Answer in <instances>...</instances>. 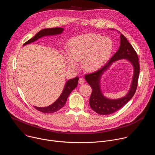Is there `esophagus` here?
<instances>
[{"mask_svg":"<svg viewBox=\"0 0 155 155\" xmlns=\"http://www.w3.org/2000/svg\"><path fill=\"white\" fill-rule=\"evenodd\" d=\"M78 83H79V84H83V83H84V79L83 78H80V79H79V80H78Z\"/></svg>","mask_w":155,"mask_h":155,"instance_id":"obj_1","label":"esophagus"}]
</instances>
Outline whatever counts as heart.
Segmentation results:
<instances>
[{
    "mask_svg": "<svg viewBox=\"0 0 155 155\" xmlns=\"http://www.w3.org/2000/svg\"><path fill=\"white\" fill-rule=\"evenodd\" d=\"M65 61L70 68H76L82 61L87 71H94L104 65L113 50V43L108 37L95 34H86L71 38L68 44Z\"/></svg>",
    "mask_w": 155,
    "mask_h": 155,
    "instance_id": "1",
    "label": "heart"
}]
</instances>
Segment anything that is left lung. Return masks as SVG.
<instances>
[{
    "label": "left lung",
    "instance_id": "1",
    "mask_svg": "<svg viewBox=\"0 0 155 155\" xmlns=\"http://www.w3.org/2000/svg\"><path fill=\"white\" fill-rule=\"evenodd\" d=\"M120 59L127 60L134 67V73L131 86L128 93L124 97L115 100L108 99L103 94L100 89L101 77L115 61ZM139 72L140 68L137 53L126 37L120 34V46L108 62L99 71L87 74L84 77L86 81L91 86L93 90L90 98L91 108L97 114L102 115H110L118 111L134 95L137 86Z\"/></svg>",
    "mask_w": 155,
    "mask_h": 155
}]
</instances>
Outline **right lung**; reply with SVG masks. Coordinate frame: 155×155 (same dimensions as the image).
<instances>
[{
    "mask_svg": "<svg viewBox=\"0 0 155 155\" xmlns=\"http://www.w3.org/2000/svg\"><path fill=\"white\" fill-rule=\"evenodd\" d=\"M63 31H64V28H62L43 29L40 31L38 33H37L34 37H32L28 41H27L24 44L23 46L26 45L28 44H30L43 37L59 35V34H61ZM78 79H79L78 77H75L74 78H72L67 81V82H66L65 84L64 90L61 94L58 97V99L51 105L45 107H38L35 106H34V107L37 110H38V111L41 112L43 113L51 114V113L57 112L58 110H60L61 108H62L64 106L66 101H67L68 96L71 93V92L77 86Z\"/></svg>",
    "mask_w": 155,
    "mask_h": 155,
    "instance_id": "add662e5",
    "label": "right lung"
}]
</instances>
